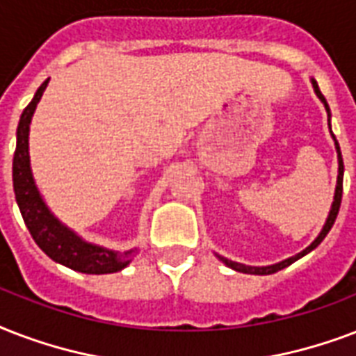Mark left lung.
Returning <instances> with one entry per match:
<instances>
[{
  "label": "left lung",
  "instance_id": "left-lung-1",
  "mask_svg": "<svg viewBox=\"0 0 356 356\" xmlns=\"http://www.w3.org/2000/svg\"><path fill=\"white\" fill-rule=\"evenodd\" d=\"M312 85H314V90H316V95L319 96V100L323 102L325 104V109H327V115H329L330 118V111H329V106H327V100H325V96L321 95V90H319L318 83L312 79ZM330 126V124H329ZM334 137V135H332ZM336 140V137H334ZM336 150H338V184H336V195H334V202H332V209H330L329 213V219H327V222H325L323 230H321V234H319L318 238H316V241H314L310 247H307V249L302 250V252H299V254L291 256V258H288V260L280 261V264H275V266H267V267H250V266H243V264H238V261H232V260H227V258H222V256H219L225 264H227L228 267H232V269H236V271L239 273H249V275H273V273L280 271V269H284V267L291 266L293 261L299 260V258H302L305 254H308L310 250H314L316 247H318L321 241L325 239V236L329 234V230L332 228V225H334L336 217H338V211H340V204H341V193H343V159H341V154H340V145H338V140H336Z\"/></svg>",
  "mask_w": 356,
  "mask_h": 356
}]
</instances>
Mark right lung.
I'll return each instance as SVG.
<instances>
[{
    "mask_svg": "<svg viewBox=\"0 0 356 356\" xmlns=\"http://www.w3.org/2000/svg\"><path fill=\"white\" fill-rule=\"evenodd\" d=\"M46 79L38 87L37 95L31 104L24 109L16 131V150L13 159V184H15L16 202L22 211L24 222L27 230L35 239V243L51 258L63 266L70 267L74 271L89 273V275H106V273L120 271L129 264L135 256V250L128 252H113V250L102 249L96 245H89L72 234L66 227H63L55 219L46 204L37 191V186L33 181L31 167H29V124L35 113L40 96H42Z\"/></svg>",
    "mask_w": 356,
    "mask_h": 356,
    "instance_id": "right-lung-1",
    "label": "right lung"
}]
</instances>
